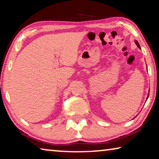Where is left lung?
I'll return each mask as SVG.
<instances>
[{
    "label": "left lung",
    "instance_id": "1",
    "mask_svg": "<svg viewBox=\"0 0 159 159\" xmlns=\"http://www.w3.org/2000/svg\"><path fill=\"white\" fill-rule=\"evenodd\" d=\"M134 43H135V44L137 45V46H138L139 48V49H140L141 50V48H140V46H139V43L138 42V41H134ZM149 93H148V95H147V99H146V101L147 100V99H148V98H149ZM137 116H138V115H137ZM135 116V117H136ZM135 117H134V118H135Z\"/></svg>",
    "mask_w": 159,
    "mask_h": 159
}]
</instances>
